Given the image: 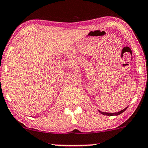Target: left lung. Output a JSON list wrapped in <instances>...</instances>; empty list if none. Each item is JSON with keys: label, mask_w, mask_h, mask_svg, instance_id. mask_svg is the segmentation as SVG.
<instances>
[{"label": "left lung", "mask_w": 148, "mask_h": 148, "mask_svg": "<svg viewBox=\"0 0 148 148\" xmlns=\"http://www.w3.org/2000/svg\"><path fill=\"white\" fill-rule=\"evenodd\" d=\"M126 109H127V107H126L125 109H122V110H121V111H120V112H116V113H106V112H101V111H99V112L101 113V114L105 115V116H118V115H120L122 114V113H123Z\"/></svg>", "instance_id": "1"}]
</instances>
